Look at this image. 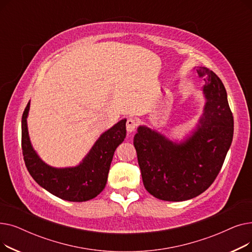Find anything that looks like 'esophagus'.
<instances>
[{
	"label": "esophagus",
	"instance_id": "obj_1",
	"mask_svg": "<svg viewBox=\"0 0 252 252\" xmlns=\"http://www.w3.org/2000/svg\"><path fill=\"white\" fill-rule=\"evenodd\" d=\"M137 126H138V123L135 118H128L127 122H126V130L127 133L130 134V133H134L135 129L137 128Z\"/></svg>",
	"mask_w": 252,
	"mask_h": 252
}]
</instances>
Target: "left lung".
<instances>
[{
  "label": "left lung",
  "instance_id": "1",
  "mask_svg": "<svg viewBox=\"0 0 252 252\" xmlns=\"http://www.w3.org/2000/svg\"><path fill=\"white\" fill-rule=\"evenodd\" d=\"M204 78L203 113L190 134L170 140L140 126L134 137L138 163L146 190L164 201H185L203 193L214 183L230 149L234 119L220 77L196 67Z\"/></svg>",
  "mask_w": 252,
  "mask_h": 252
}]
</instances>
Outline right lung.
<instances>
[{"label":"right lung","instance_id":"1","mask_svg":"<svg viewBox=\"0 0 252 252\" xmlns=\"http://www.w3.org/2000/svg\"><path fill=\"white\" fill-rule=\"evenodd\" d=\"M30 107L31 101L22 115L21 145L26 168L33 180L63 200L83 202L99 195L107 183L114 151L126 136V119H122L104 131L77 165L54 167L42 160L32 147L28 128Z\"/></svg>","mask_w":252,"mask_h":252}]
</instances>
